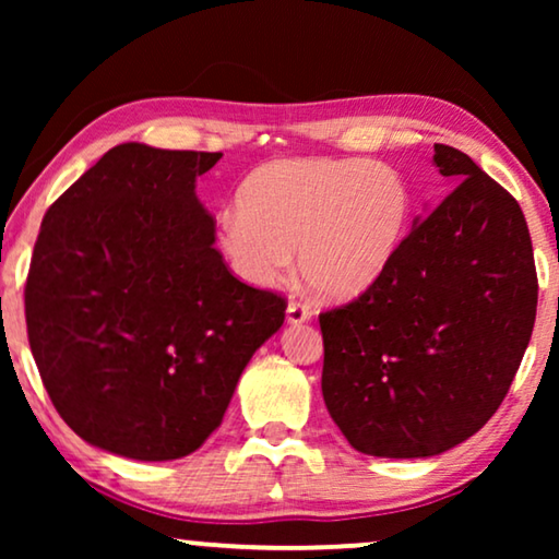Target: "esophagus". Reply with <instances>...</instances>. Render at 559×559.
<instances>
[{
  "label": "esophagus",
  "instance_id": "obj_1",
  "mask_svg": "<svg viewBox=\"0 0 559 559\" xmlns=\"http://www.w3.org/2000/svg\"><path fill=\"white\" fill-rule=\"evenodd\" d=\"M286 316H288V323L300 325V323H308V320L313 318V310H310V306H306V302L290 300Z\"/></svg>",
  "mask_w": 559,
  "mask_h": 559
}]
</instances>
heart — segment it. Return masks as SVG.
Here are the masks:
<instances>
[{
    "instance_id": "b5f03b06",
    "label": "heart",
    "mask_w": 559,
    "mask_h": 559,
    "mask_svg": "<svg viewBox=\"0 0 559 559\" xmlns=\"http://www.w3.org/2000/svg\"><path fill=\"white\" fill-rule=\"evenodd\" d=\"M412 216V189L394 167L367 159H278L239 189L219 214V246L251 286H276L300 261L328 298L365 293L390 266Z\"/></svg>"
}]
</instances>
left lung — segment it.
Returning <instances> with one entry per match:
<instances>
[{
  "mask_svg": "<svg viewBox=\"0 0 559 559\" xmlns=\"http://www.w3.org/2000/svg\"><path fill=\"white\" fill-rule=\"evenodd\" d=\"M453 185L374 286L320 313L323 400L367 456H437L473 437L513 384L535 325L523 210L468 155L433 145Z\"/></svg>",
  "mask_w": 559,
  "mask_h": 559,
  "instance_id": "1",
  "label": "left lung"
}]
</instances>
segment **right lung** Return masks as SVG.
Returning <instances> with one entry per match:
<instances>
[{
  "label": "right lung",
  "mask_w": 559,
  "mask_h": 559,
  "mask_svg": "<svg viewBox=\"0 0 559 559\" xmlns=\"http://www.w3.org/2000/svg\"><path fill=\"white\" fill-rule=\"evenodd\" d=\"M222 153L126 143L41 222L26 333L56 412L83 441L173 461L219 427L286 298L246 286L214 249L197 177Z\"/></svg>",
  "instance_id": "add662e5"
}]
</instances>
